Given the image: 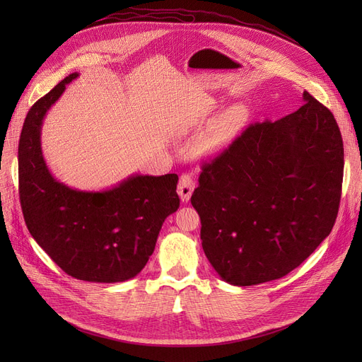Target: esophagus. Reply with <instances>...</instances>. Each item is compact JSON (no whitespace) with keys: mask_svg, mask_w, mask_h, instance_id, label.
<instances>
[{"mask_svg":"<svg viewBox=\"0 0 362 362\" xmlns=\"http://www.w3.org/2000/svg\"><path fill=\"white\" fill-rule=\"evenodd\" d=\"M195 189V182L189 175H182L179 185H177V194L182 199V202H187L191 199V195Z\"/></svg>","mask_w":362,"mask_h":362,"instance_id":"34e87169","label":"esophagus"}]
</instances>
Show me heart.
Here are the masks:
<instances>
[{"instance_id":"1","label":"heart","mask_w":362,"mask_h":362,"mask_svg":"<svg viewBox=\"0 0 362 362\" xmlns=\"http://www.w3.org/2000/svg\"><path fill=\"white\" fill-rule=\"evenodd\" d=\"M248 108L245 105H236L226 111L223 116L216 122L213 129L199 139L197 145V154L205 156L217 151L227 139L233 136L235 133L248 120Z\"/></svg>"}]
</instances>
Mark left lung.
<instances>
[{"mask_svg":"<svg viewBox=\"0 0 362 362\" xmlns=\"http://www.w3.org/2000/svg\"><path fill=\"white\" fill-rule=\"evenodd\" d=\"M302 100L280 120L251 124L202 165L191 198L202 250L233 286L286 276L333 229L344 142L332 111L307 90Z\"/></svg>","mask_w":362,"mask_h":362,"instance_id":"obj_1","label":"left lung"}]
</instances>
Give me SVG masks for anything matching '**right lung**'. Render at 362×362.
<instances>
[{
    "mask_svg": "<svg viewBox=\"0 0 362 362\" xmlns=\"http://www.w3.org/2000/svg\"><path fill=\"white\" fill-rule=\"evenodd\" d=\"M71 73L29 110L18 141V191L32 238L69 276L93 283L133 279L156 250L164 220L177 211V175H132L104 191L57 180L41 146L48 110Z\"/></svg>",
    "mask_w": 362,
    "mask_h": 362,
    "instance_id": "obj_1",
    "label": "right lung"
}]
</instances>
